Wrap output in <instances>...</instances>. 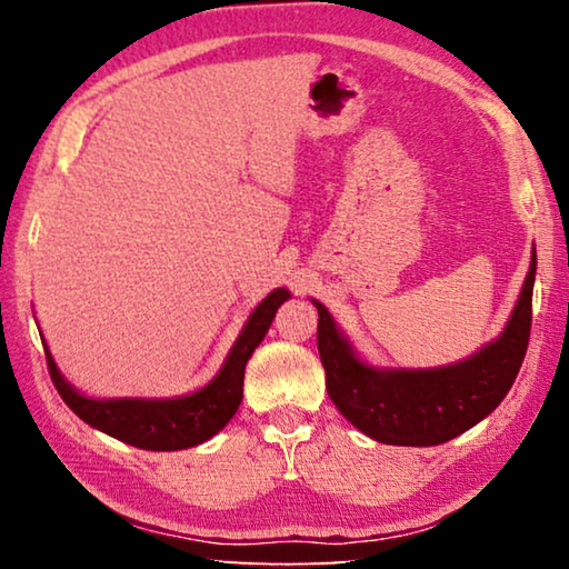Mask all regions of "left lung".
<instances>
[{
	"mask_svg": "<svg viewBox=\"0 0 569 569\" xmlns=\"http://www.w3.org/2000/svg\"><path fill=\"white\" fill-rule=\"evenodd\" d=\"M537 253L499 339L467 361L439 369H377L353 353L326 306L319 308V356L326 391L346 419L381 445L435 447L465 435L512 389L532 329Z\"/></svg>",
	"mask_w": 569,
	"mask_h": 569,
	"instance_id": "obj_1",
	"label": "left lung"
}]
</instances>
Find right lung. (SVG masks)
<instances>
[{"label":"right lung","mask_w":569,"mask_h":569,"mask_svg":"<svg viewBox=\"0 0 569 569\" xmlns=\"http://www.w3.org/2000/svg\"><path fill=\"white\" fill-rule=\"evenodd\" d=\"M291 293L286 288H276L268 293L256 311L250 313L243 331L230 349L226 363L220 366L216 379L206 383L203 389L176 399H92L74 391L72 383L57 369L50 349L44 343L47 369L54 389L60 391L62 401L77 417L90 427L104 431L114 439L132 445L138 449L150 451H178L188 447H198L218 435L226 423L233 419V413L243 399V377L246 363L256 346L263 341V336L271 329L278 306ZM42 336V333H40Z\"/></svg>","instance_id":"add662e5"}]
</instances>
